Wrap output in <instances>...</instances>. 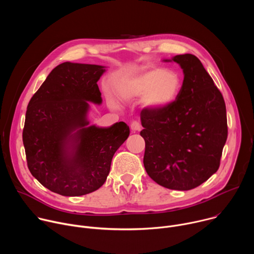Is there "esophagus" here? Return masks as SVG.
<instances>
[{
    "label": "esophagus",
    "instance_id": "obj_1",
    "mask_svg": "<svg viewBox=\"0 0 254 254\" xmlns=\"http://www.w3.org/2000/svg\"><path fill=\"white\" fill-rule=\"evenodd\" d=\"M130 128H131V130H133V131L139 130V129H140V124H139V122H137V121H132L131 124H130Z\"/></svg>",
    "mask_w": 254,
    "mask_h": 254
}]
</instances>
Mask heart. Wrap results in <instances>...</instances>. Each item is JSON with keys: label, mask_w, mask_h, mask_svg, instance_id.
Masks as SVG:
<instances>
[{"label": "heart", "mask_w": 254, "mask_h": 254, "mask_svg": "<svg viewBox=\"0 0 254 254\" xmlns=\"http://www.w3.org/2000/svg\"><path fill=\"white\" fill-rule=\"evenodd\" d=\"M181 89V80L174 71L150 70L125 83L120 90L123 97H142L143 104L160 110L171 104Z\"/></svg>", "instance_id": "heart-1"}]
</instances>
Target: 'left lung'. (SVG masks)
<instances>
[{
	"label": "left lung",
	"instance_id": "left-lung-1",
	"mask_svg": "<svg viewBox=\"0 0 254 254\" xmlns=\"http://www.w3.org/2000/svg\"><path fill=\"white\" fill-rule=\"evenodd\" d=\"M173 60L184 72L176 99L164 108L144 107L140 113L143 166L157 184L187 191L219 169L228 134L226 106L195 55H177Z\"/></svg>",
	"mask_w": 254,
	"mask_h": 254
}]
</instances>
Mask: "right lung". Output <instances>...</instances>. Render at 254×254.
Wrapping results in <instances>:
<instances>
[{
    "mask_svg": "<svg viewBox=\"0 0 254 254\" xmlns=\"http://www.w3.org/2000/svg\"><path fill=\"white\" fill-rule=\"evenodd\" d=\"M104 71L100 65L61 63L29 101L23 128L27 165L40 184L59 195L99 189L129 134L124 122L87 127V101L101 103L97 81Z\"/></svg>",
    "mask_w": 254,
    "mask_h": 254,
    "instance_id": "1",
    "label": "right lung"
}]
</instances>
